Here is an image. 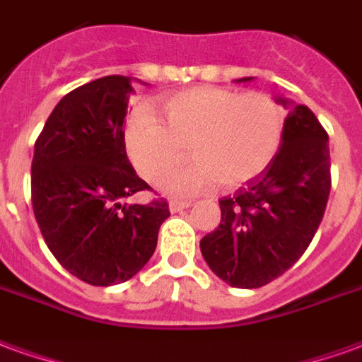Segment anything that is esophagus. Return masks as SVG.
Returning a JSON list of instances; mask_svg holds the SVG:
<instances>
[{
    "instance_id": "obj_1",
    "label": "esophagus",
    "mask_w": 362,
    "mask_h": 362,
    "mask_svg": "<svg viewBox=\"0 0 362 362\" xmlns=\"http://www.w3.org/2000/svg\"><path fill=\"white\" fill-rule=\"evenodd\" d=\"M189 206H191V202H187V200H170L171 212H183Z\"/></svg>"
}]
</instances>
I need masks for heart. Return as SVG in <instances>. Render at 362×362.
Listing matches in <instances>:
<instances>
[{"label":"heart","mask_w":362,"mask_h":362,"mask_svg":"<svg viewBox=\"0 0 362 362\" xmlns=\"http://www.w3.org/2000/svg\"><path fill=\"white\" fill-rule=\"evenodd\" d=\"M163 121L136 107L125 127V148L146 181H158L189 146L193 158L160 181L173 194H199L220 183L237 189L258 177L278 156L284 107L264 92L197 86L160 98Z\"/></svg>","instance_id":"1"}]
</instances>
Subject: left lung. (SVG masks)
Returning a JSON list of instances; mask_svg holds the SVG:
<instances>
[{
  "label": "left lung",
  "mask_w": 362,
  "mask_h": 362,
  "mask_svg": "<svg viewBox=\"0 0 362 362\" xmlns=\"http://www.w3.org/2000/svg\"><path fill=\"white\" fill-rule=\"evenodd\" d=\"M252 76L237 78L249 83ZM287 110L278 156L258 177L220 200L221 221L200 252L228 286L255 289L289 270L313 241L329 197L328 133L307 105Z\"/></svg>",
  "instance_id": "8db88e82"
}]
</instances>
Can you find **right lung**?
<instances>
[{"mask_svg":"<svg viewBox=\"0 0 362 362\" xmlns=\"http://www.w3.org/2000/svg\"><path fill=\"white\" fill-rule=\"evenodd\" d=\"M129 76L78 86L47 117L33 158V208L47 249L90 286L123 284L154 255L165 200L129 204L150 189L127 158Z\"/></svg>","mask_w":362,"mask_h":362,"instance_id":"1","label":"right lung"}]
</instances>
